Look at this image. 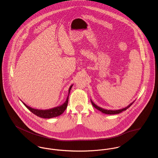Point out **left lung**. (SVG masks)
Here are the masks:
<instances>
[{
	"mask_svg": "<svg viewBox=\"0 0 158 158\" xmlns=\"http://www.w3.org/2000/svg\"><path fill=\"white\" fill-rule=\"evenodd\" d=\"M135 100H134L133 102H132L131 104H129L128 106H127L126 107H125V108H122V109H117V110H108V109H103V108H100V106H98L97 105H96L93 101H92V100L91 99V103H92V105L95 108H96L97 110H100V112H103V113H104V114H109V115H114V114H119V113H121L123 111H124V110H126V109H128L133 103H134V102H135Z\"/></svg>",
	"mask_w": 158,
	"mask_h": 158,
	"instance_id": "1",
	"label": "left lung"
}]
</instances>
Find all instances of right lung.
I'll list each match as a JSON object with an SVG mask.
<instances>
[{
    "label": "right lung",
    "instance_id": "add662e5",
    "mask_svg": "<svg viewBox=\"0 0 158 158\" xmlns=\"http://www.w3.org/2000/svg\"><path fill=\"white\" fill-rule=\"evenodd\" d=\"M73 84L71 85L69 89V94L68 96L66 98L65 102L62 104L61 105L52 108L51 109H38L32 108L29 106H27L26 104H25L24 102H22V103L24 104V106L29 109L31 112H32L33 114L36 115V116L43 118H54L56 117H58L59 115H61L64 111L65 109L67 107L68 105V102H69V94L70 93V90L73 86Z\"/></svg>",
    "mask_w": 158,
    "mask_h": 158
}]
</instances>
